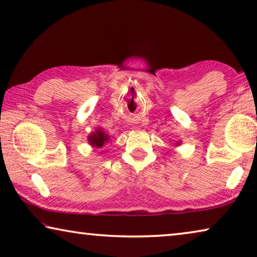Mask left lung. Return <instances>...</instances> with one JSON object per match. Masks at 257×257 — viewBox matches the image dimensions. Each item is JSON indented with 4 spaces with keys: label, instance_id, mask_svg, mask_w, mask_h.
Instances as JSON below:
<instances>
[{
    "label": "left lung",
    "instance_id": "obj_1",
    "mask_svg": "<svg viewBox=\"0 0 257 257\" xmlns=\"http://www.w3.org/2000/svg\"><path fill=\"white\" fill-rule=\"evenodd\" d=\"M180 144H181V141H179L178 143H177V145H180Z\"/></svg>",
    "mask_w": 257,
    "mask_h": 257
}]
</instances>
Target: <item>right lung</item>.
Here are the masks:
<instances>
[{"label": "right lung", "mask_w": 257, "mask_h": 257, "mask_svg": "<svg viewBox=\"0 0 257 257\" xmlns=\"http://www.w3.org/2000/svg\"><path fill=\"white\" fill-rule=\"evenodd\" d=\"M87 141H89V144L91 147L101 149L109 141V136L108 134L105 133V130L102 128H97L93 133H91L87 136Z\"/></svg>", "instance_id": "1"}]
</instances>
